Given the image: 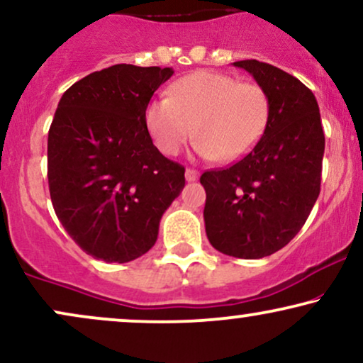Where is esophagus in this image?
<instances>
[{
	"mask_svg": "<svg viewBox=\"0 0 363 363\" xmlns=\"http://www.w3.org/2000/svg\"><path fill=\"white\" fill-rule=\"evenodd\" d=\"M185 178H186V182H196V180H199V172H196V169H194V168H186Z\"/></svg>",
	"mask_w": 363,
	"mask_h": 363,
	"instance_id": "esophagus-1",
	"label": "esophagus"
}]
</instances>
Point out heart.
Listing matches in <instances>:
<instances>
[{
    "label": "heart",
    "instance_id": "heart-1",
    "mask_svg": "<svg viewBox=\"0 0 363 363\" xmlns=\"http://www.w3.org/2000/svg\"><path fill=\"white\" fill-rule=\"evenodd\" d=\"M168 92L145 111L147 133L168 156L196 133V153L229 163L247 155L266 131L269 99L257 84L202 70L177 80Z\"/></svg>",
    "mask_w": 363,
    "mask_h": 363
}]
</instances>
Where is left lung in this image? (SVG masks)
<instances>
[{"label": "left lung", "mask_w": 363, "mask_h": 363, "mask_svg": "<svg viewBox=\"0 0 363 363\" xmlns=\"http://www.w3.org/2000/svg\"><path fill=\"white\" fill-rule=\"evenodd\" d=\"M269 99L266 131L249 155L200 177L210 244L239 259L271 256L305 225L320 195L325 134L313 92L296 77L257 60L234 62Z\"/></svg>", "instance_id": "8db88e82"}]
</instances>
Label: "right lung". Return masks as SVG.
Here are the masks:
<instances>
[{"label":"right lung","instance_id":"1","mask_svg":"<svg viewBox=\"0 0 363 363\" xmlns=\"http://www.w3.org/2000/svg\"><path fill=\"white\" fill-rule=\"evenodd\" d=\"M172 75V67L118 64L80 79L58 102L48 189L58 220L89 256L123 264L147 252L185 186V168L160 153L145 121Z\"/></svg>","mask_w":363,"mask_h":363}]
</instances>
